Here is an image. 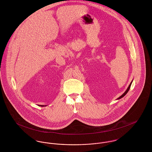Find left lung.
Wrapping results in <instances>:
<instances>
[{
    "instance_id": "8db88e82",
    "label": "left lung",
    "mask_w": 152,
    "mask_h": 152,
    "mask_svg": "<svg viewBox=\"0 0 152 152\" xmlns=\"http://www.w3.org/2000/svg\"><path fill=\"white\" fill-rule=\"evenodd\" d=\"M132 81H133V80L131 81V83H130V84H129V87H128V88H127V89L125 91V92L121 96H119L118 98H117V99H121V98H123L127 93H128V92L129 91V89H130V86H131V84H132Z\"/></svg>"
}]
</instances>
